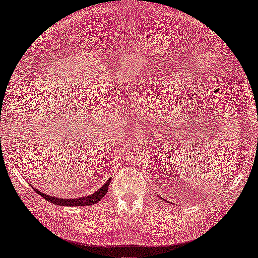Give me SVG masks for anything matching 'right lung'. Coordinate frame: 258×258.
Returning a JSON list of instances; mask_svg holds the SVG:
<instances>
[{"label":"right lung","mask_w":258,"mask_h":258,"mask_svg":"<svg viewBox=\"0 0 258 258\" xmlns=\"http://www.w3.org/2000/svg\"><path fill=\"white\" fill-rule=\"evenodd\" d=\"M110 180H111V178H109L104 185L97 190L96 192H94L93 194L91 195H88V196H84V198H80V199H59V198H53V196H50V195H47V194H44L42 192H40L36 188H33L34 191L38 193L39 195H41L42 198L48 202H50L54 205H58V206H91V205H94V204H97L99 203L104 196L106 195V193L108 192V188H109V185H110Z\"/></svg>","instance_id":"add662e5"}]
</instances>
